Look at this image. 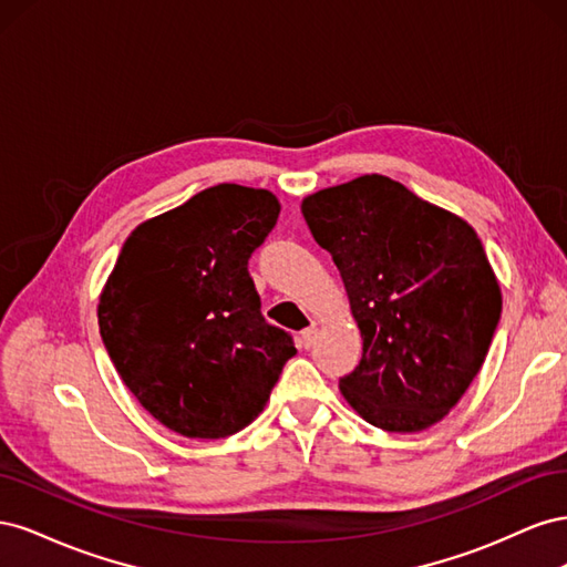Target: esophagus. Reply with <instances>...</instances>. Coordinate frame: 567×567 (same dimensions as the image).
<instances>
[{"mask_svg":"<svg viewBox=\"0 0 567 567\" xmlns=\"http://www.w3.org/2000/svg\"><path fill=\"white\" fill-rule=\"evenodd\" d=\"M315 340H317V326L312 323L310 329H305V331L300 333V342H302L305 350H310V348L315 346Z\"/></svg>","mask_w":567,"mask_h":567,"instance_id":"1","label":"esophagus"}]
</instances>
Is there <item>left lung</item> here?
Returning <instances> with one entry per match:
<instances>
[{"label":"left lung","instance_id":"1","mask_svg":"<svg viewBox=\"0 0 567 567\" xmlns=\"http://www.w3.org/2000/svg\"><path fill=\"white\" fill-rule=\"evenodd\" d=\"M315 241L346 284L364 352L340 392L388 433L442 421L483 367L502 288L466 219L364 175L302 200Z\"/></svg>","mask_w":567,"mask_h":567}]
</instances>
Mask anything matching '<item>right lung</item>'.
<instances>
[{
    "mask_svg": "<svg viewBox=\"0 0 567 567\" xmlns=\"http://www.w3.org/2000/svg\"><path fill=\"white\" fill-rule=\"evenodd\" d=\"M279 210L267 188H205L142 221L101 290L99 331L115 371L184 437L244 431L298 352L290 333L265 321L248 274Z\"/></svg>",
    "mask_w": 567,
    "mask_h": 567,
    "instance_id": "right-lung-1",
    "label": "right lung"
}]
</instances>
